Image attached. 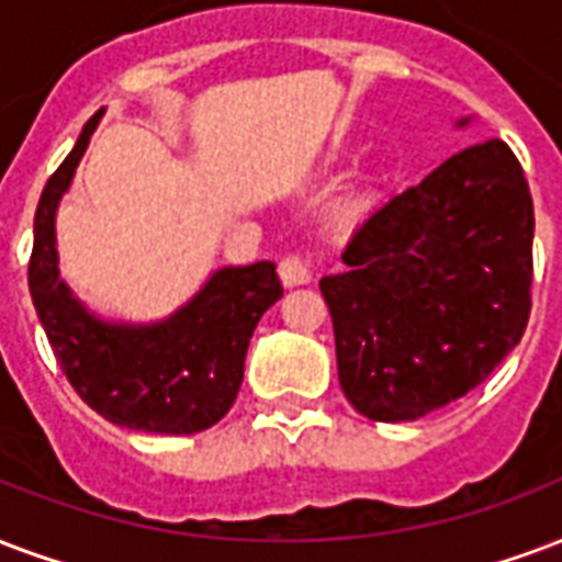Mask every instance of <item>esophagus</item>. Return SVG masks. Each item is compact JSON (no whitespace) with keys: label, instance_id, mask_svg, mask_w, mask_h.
I'll use <instances>...</instances> for the list:
<instances>
[{"label":"esophagus","instance_id":"34e87169","mask_svg":"<svg viewBox=\"0 0 562 562\" xmlns=\"http://www.w3.org/2000/svg\"><path fill=\"white\" fill-rule=\"evenodd\" d=\"M280 280L282 285H306V282L312 280V273H310V265L303 262L300 256H285L280 262Z\"/></svg>","mask_w":562,"mask_h":562}]
</instances>
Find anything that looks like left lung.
Here are the masks:
<instances>
[{
	"label": "left lung",
	"mask_w": 562,
	"mask_h": 562,
	"mask_svg": "<svg viewBox=\"0 0 562 562\" xmlns=\"http://www.w3.org/2000/svg\"><path fill=\"white\" fill-rule=\"evenodd\" d=\"M341 262L321 294L353 409L415 422L460 401L528 327L533 200L519 158L498 138L453 153L368 214Z\"/></svg>",
	"instance_id": "8db88e82"
}]
</instances>
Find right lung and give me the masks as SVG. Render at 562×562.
I'll return each mask as SVG.
<instances>
[{"instance_id":"add662e5","label":"right lung","mask_w":562,"mask_h":562,"mask_svg":"<svg viewBox=\"0 0 562 562\" xmlns=\"http://www.w3.org/2000/svg\"><path fill=\"white\" fill-rule=\"evenodd\" d=\"M100 117L102 111L85 123L37 203L29 262L34 310L70 385L102 418L144 434H200L235 404L252 329L282 297L277 265L217 268L188 303L149 324L88 310L58 271L55 214Z\"/></svg>"}]
</instances>
